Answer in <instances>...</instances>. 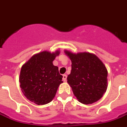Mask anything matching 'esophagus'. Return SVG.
Returning a JSON list of instances; mask_svg holds the SVG:
<instances>
[{
  "instance_id": "esophagus-1",
  "label": "esophagus",
  "mask_w": 127,
  "mask_h": 127,
  "mask_svg": "<svg viewBox=\"0 0 127 127\" xmlns=\"http://www.w3.org/2000/svg\"><path fill=\"white\" fill-rule=\"evenodd\" d=\"M67 75H63V80H64V81H66V80H67Z\"/></svg>"
}]
</instances>
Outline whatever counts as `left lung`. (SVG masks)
I'll return each mask as SVG.
<instances>
[{"label":"left lung","instance_id":"8db88e82","mask_svg":"<svg viewBox=\"0 0 127 127\" xmlns=\"http://www.w3.org/2000/svg\"><path fill=\"white\" fill-rule=\"evenodd\" d=\"M71 60L67 82L78 101L85 104L96 102L107 88L108 71L96 55L90 52L73 54L65 51Z\"/></svg>","mask_w":127,"mask_h":127}]
</instances>
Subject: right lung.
Instances as JSON below:
<instances>
[{"label":"right lung","mask_w":127,"mask_h":127,"mask_svg":"<svg viewBox=\"0 0 127 127\" xmlns=\"http://www.w3.org/2000/svg\"><path fill=\"white\" fill-rule=\"evenodd\" d=\"M60 52L43 51L33 55L22 66L20 87L25 96L38 105L51 102L58 86L62 83V75L52 64Z\"/></svg>","instance_id":"obj_1"}]
</instances>
